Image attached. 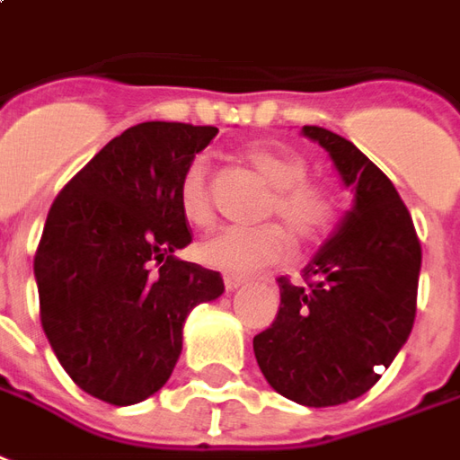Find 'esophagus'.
Wrapping results in <instances>:
<instances>
[{
	"instance_id": "1",
	"label": "esophagus",
	"mask_w": 460,
	"mask_h": 460,
	"mask_svg": "<svg viewBox=\"0 0 460 460\" xmlns=\"http://www.w3.org/2000/svg\"><path fill=\"white\" fill-rule=\"evenodd\" d=\"M223 282H225V289L235 292V289H240V288H243V285H245L247 279L243 275H225Z\"/></svg>"
}]
</instances>
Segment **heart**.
<instances>
[{"label": "heart", "instance_id": "b5f03b06", "mask_svg": "<svg viewBox=\"0 0 460 460\" xmlns=\"http://www.w3.org/2000/svg\"><path fill=\"white\" fill-rule=\"evenodd\" d=\"M245 161L272 185L265 217H275L292 235L307 243L319 237L334 217V198L322 183L307 178V158L285 146H250ZM178 205L190 225H208L213 220V200L208 185V163L195 158L181 175ZM289 237L279 225H265L255 230L223 227L198 245V260L208 267L230 275H250L262 267L279 262L288 255Z\"/></svg>", "mask_w": 460, "mask_h": 460}]
</instances>
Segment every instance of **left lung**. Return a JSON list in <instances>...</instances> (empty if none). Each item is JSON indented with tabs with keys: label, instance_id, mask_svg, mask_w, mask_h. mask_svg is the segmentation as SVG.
<instances>
[{
	"label": "left lung",
	"instance_id": "left-lung-1",
	"mask_svg": "<svg viewBox=\"0 0 460 460\" xmlns=\"http://www.w3.org/2000/svg\"><path fill=\"white\" fill-rule=\"evenodd\" d=\"M302 133L332 155L354 190L337 235L305 267V285L279 277V312L252 340L277 394L337 406L367 394L409 340L416 317L421 243L394 183L337 133Z\"/></svg>",
	"mask_w": 460,
	"mask_h": 460
}]
</instances>
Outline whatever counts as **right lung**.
<instances>
[{
	"instance_id": "right-lung-1",
	"label": "right lung",
	"mask_w": 460,
	"mask_h": 460,
	"mask_svg": "<svg viewBox=\"0 0 460 460\" xmlns=\"http://www.w3.org/2000/svg\"><path fill=\"white\" fill-rule=\"evenodd\" d=\"M215 126L148 120L116 136L57 195L34 255L39 317L58 364L101 402L131 406L171 379L183 322L223 295L190 245L181 175Z\"/></svg>"
}]
</instances>
